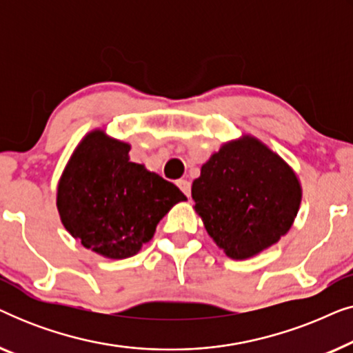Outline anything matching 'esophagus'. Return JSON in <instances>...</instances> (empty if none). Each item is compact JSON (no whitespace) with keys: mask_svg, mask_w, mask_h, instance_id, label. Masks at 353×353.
Segmentation results:
<instances>
[{"mask_svg":"<svg viewBox=\"0 0 353 353\" xmlns=\"http://www.w3.org/2000/svg\"><path fill=\"white\" fill-rule=\"evenodd\" d=\"M176 185L183 191V194H186L188 197L191 196V183L190 181H188V180H178Z\"/></svg>","mask_w":353,"mask_h":353,"instance_id":"34e87169","label":"esophagus"}]
</instances>
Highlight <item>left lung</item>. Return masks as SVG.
<instances>
[{"instance_id": "obj_1", "label": "left lung", "mask_w": 353, "mask_h": 353, "mask_svg": "<svg viewBox=\"0 0 353 353\" xmlns=\"http://www.w3.org/2000/svg\"><path fill=\"white\" fill-rule=\"evenodd\" d=\"M191 196L214 243L230 259L245 260L291 230L302 186L279 154L243 134L212 154L192 181Z\"/></svg>"}]
</instances>
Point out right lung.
<instances>
[{
  "mask_svg": "<svg viewBox=\"0 0 353 353\" xmlns=\"http://www.w3.org/2000/svg\"><path fill=\"white\" fill-rule=\"evenodd\" d=\"M130 148L93 130L72 152L57 183L64 228L86 249L112 260L137 255L167 212L186 201L173 183L130 162Z\"/></svg>",
  "mask_w": 353,
  "mask_h": 353,
  "instance_id": "add662e5",
  "label": "right lung"
}]
</instances>
